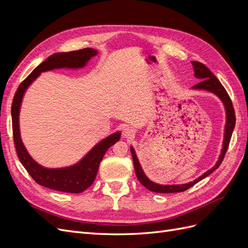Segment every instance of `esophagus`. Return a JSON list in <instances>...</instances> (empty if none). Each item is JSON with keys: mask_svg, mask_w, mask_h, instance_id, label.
I'll list each match as a JSON object with an SVG mask.
<instances>
[{"mask_svg": "<svg viewBox=\"0 0 248 248\" xmlns=\"http://www.w3.org/2000/svg\"><path fill=\"white\" fill-rule=\"evenodd\" d=\"M134 134H136V130H134L132 127L130 126H125L123 128V132H122V136L125 139H129L132 138Z\"/></svg>", "mask_w": 248, "mask_h": 248, "instance_id": "34e87169", "label": "esophagus"}]
</instances>
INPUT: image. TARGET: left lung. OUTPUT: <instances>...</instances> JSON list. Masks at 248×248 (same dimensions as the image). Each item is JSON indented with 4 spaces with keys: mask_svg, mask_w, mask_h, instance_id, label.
Returning <instances> with one entry per match:
<instances>
[{
    "mask_svg": "<svg viewBox=\"0 0 248 248\" xmlns=\"http://www.w3.org/2000/svg\"><path fill=\"white\" fill-rule=\"evenodd\" d=\"M191 64L193 66L194 77L201 80L199 84L193 86L191 89L192 90H204V91L213 93L221 100L223 107H224V110H226V125H224V133H223L221 152L218 157V160H217L215 163V166L210 170H208L206 172H204V174L200 176L199 178H197L196 180H193V181H191L189 183H185V184L162 185V184H158V183H155V182L151 181V180L147 177V175L145 174V171L142 170V168L139 161L136 150H134V148L132 146H130V151H131L132 159H133L134 170H136V175L139 179V181L141 183V185H144L147 189L151 190L153 192H159V193L182 192V191H185L188 188H190L191 186L200 182L201 180L208 177L216 169L219 168L220 163L222 162L223 157H224V155H226V152L228 150L232 130H234L235 123H236L235 111H234V108H232V101L230 99V96L226 91V89L223 88V86L220 84V81L217 79V78L211 71H210V69L207 66H205L204 64H202L200 62H196V61H192Z\"/></svg>",
    "mask_w": 248,
    "mask_h": 248,
    "instance_id": "8db88e82",
    "label": "left lung"
}]
</instances>
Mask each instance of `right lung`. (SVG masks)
I'll use <instances>...</instances> for the list:
<instances>
[{
	"mask_svg": "<svg viewBox=\"0 0 248 248\" xmlns=\"http://www.w3.org/2000/svg\"><path fill=\"white\" fill-rule=\"evenodd\" d=\"M98 51L94 48H84L69 52H57L49 56L46 61L38 65L32 73L21 82L14 95L11 116L13 139L16 144L17 156L22 166L25 167L36 183L47 187L52 190L79 193L89 188L94 182L99 164L108 149L117 142L121 137V132L117 131L101 140L77 163L65 168H46L35 161L29 154L21 140L19 130V112L22 98L28 88L42 72L55 69H81L88 64Z\"/></svg>",
	"mask_w": 248,
	"mask_h": 248,
	"instance_id": "add662e5",
	"label": "right lung"
}]
</instances>
